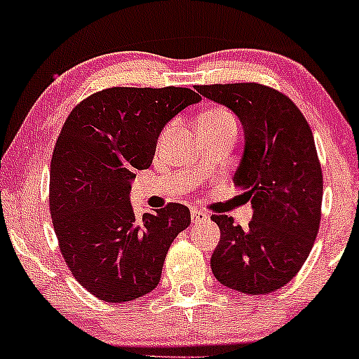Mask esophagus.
<instances>
[{"instance_id":"1","label":"esophagus","mask_w":359,"mask_h":359,"mask_svg":"<svg viewBox=\"0 0 359 359\" xmlns=\"http://www.w3.org/2000/svg\"><path fill=\"white\" fill-rule=\"evenodd\" d=\"M208 220V215L205 212L201 210H191V222L193 224H201V222H207Z\"/></svg>"}]
</instances>
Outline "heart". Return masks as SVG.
<instances>
[{
  "mask_svg": "<svg viewBox=\"0 0 359 359\" xmlns=\"http://www.w3.org/2000/svg\"><path fill=\"white\" fill-rule=\"evenodd\" d=\"M236 126L232 114L224 108H210L198 116V128H220Z\"/></svg>",
  "mask_w": 359,
  "mask_h": 359,
  "instance_id": "b5f03b06",
  "label": "heart"
}]
</instances>
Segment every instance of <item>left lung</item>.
<instances>
[{
  "instance_id": "8db88e82",
  "label": "left lung",
  "mask_w": 359,
  "mask_h": 359,
  "mask_svg": "<svg viewBox=\"0 0 359 359\" xmlns=\"http://www.w3.org/2000/svg\"><path fill=\"white\" fill-rule=\"evenodd\" d=\"M236 114L244 152L233 184L251 200L248 229L212 215L220 229L213 276L248 295L285 287L310 255L320 225L322 169L307 120L283 93L257 83L196 86Z\"/></svg>"
}]
</instances>
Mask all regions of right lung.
I'll return each instance as SVG.
<instances>
[{"instance_id": "1", "label": "right lung", "mask_w": 359, "mask_h": 359, "mask_svg": "<svg viewBox=\"0 0 359 359\" xmlns=\"http://www.w3.org/2000/svg\"><path fill=\"white\" fill-rule=\"evenodd\" d=\"M200 95L188 88H108L72 108L50 161V215L72 276L120 304L159 285L168 249L191 222L181 203L137 219L132 181L152 164L164 126Z\"/></svg>"}]
</instances>
